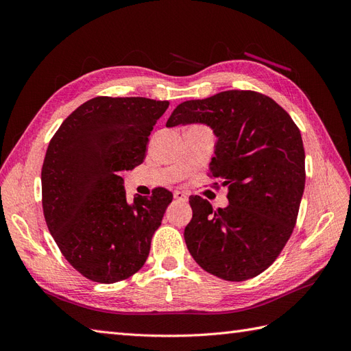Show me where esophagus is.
<instances>
[{
	"mask_svg": "<svg viewBox=\"0 0 351 351\" xmlns=\"http://www.w3.org/2000/svg\"><path fill=\"white\" fill-rule=\"evenodd\" d=\"M174 199H177V200H183V202H186L187 200V196H186V193H183V192H174Z\"/></svg>",
	"mask_w": 351,
	"mask_h": 351,
	"instance_id": "34e87169",
	"label": "esophagus"
}]
</instances>
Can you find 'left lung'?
Instances as JSON below:
<instances>
[{"mask_svg": "<svg viewBox=\"0 0 351 351\" xmlns=\"http://www.w3.org/2000/svg\"><path fill=\"white\" fill-rule=\"evenodd\" d=\"M192 123L209 125L218 137L209 176L228 186L230 205L214 209L190 196L187 249L221 280L256 277L278 258L299 214L306 182L299 127L274 99L253 90L182 102L167 127Z\"/></svg>", "mask_w": 351, "mask_h": 351, "instance_id": "8db88e82", "label": "left lung"}]
</instances>
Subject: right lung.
Segmentation results:
<instances>
[{"label": "right lung", "mask_w": 351, "mask_h": 351, "mask_svg": "<svg viewBox=\"0 0 351 351\" xmlns=\"http://www.w3.org/2000/svg\"><path fill=\"white\" fill-rule=\"evenodd\" d=\"M169 102L97 97L52 136L42 165V208L51 236L83 277L112 284L139 271L173 193L125 197L123 171L141 165Z\"/></svg>", "instance_id": "right-lung-1"}]
</instances>
